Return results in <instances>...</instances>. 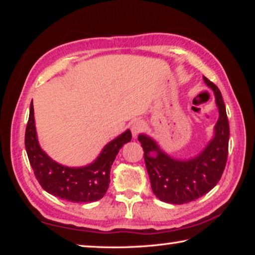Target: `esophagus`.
<instances>
[{"label":"esophagus","instance_id":"1","mask_svg":"<svg viewBox=\"0 0 255 255\" xmlns=\"http://www.w3.org/2000/svg\"><path fill=\"white\" fill-rule=\"evenodd\" d=\"M144 127H145V125H144L143 122H141V120H135V122L131 124V127H130L132 137L136 138L138 133L143 130Z\"/></svg>","mask_w":255,"mask_h":255}]
</instances>
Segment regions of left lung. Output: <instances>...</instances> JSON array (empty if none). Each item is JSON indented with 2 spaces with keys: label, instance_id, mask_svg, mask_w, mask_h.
<instances>
[{
  "label": "left lung",
  "instance_id": "obj_1",
  "mask_svg": "<svg viewBox=\"0 0 255 255\" xmlns=\"http://www.w3.org/2000/svg\"><path fill=\"white\" fill-rule=\"evenodd\" d=\"M204 81L214 92L219 117L213 138L199 154L188 159L174 158L164 152L152 137L146 133L138 135L150 187L154 195L167 204H188L206 195L221 180L225 169L230 139L225 103L217 86L205 76Z\"/></svg>",
  "mask_w": 255,
  "mask_h": 255
}]
</instances>
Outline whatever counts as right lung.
Here are the masks:
<instances>
[{"label":"right lung","instance_id":"1","mask_svg":"<svg viewBox=\"0 0 255 255\" xmlns=\"http://www.w3.org/2000/svg\"><path fill=\"white\" fill-rule=\"evenodd\" d=\"M131 140L129 129L109 141L99 156L85 166L71 167L49 157L38 141L31 101L24 144L36 179L50 195L72 202H93L103 198L110 183V170L119 149Z\"/></svg>","mask_w":255,"mask_h":255}]
</instances>
